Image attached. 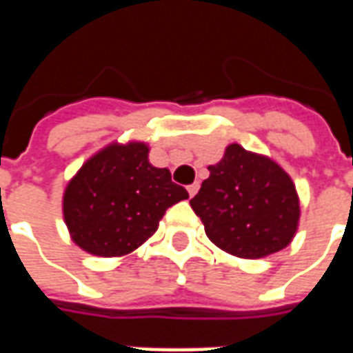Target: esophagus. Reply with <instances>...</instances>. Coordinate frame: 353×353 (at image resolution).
<instances>
[{"label": "esophagus", "instance_id": "34e87169", "mask_svg": "<svg viewBox=\"0 0 353 353\" xmlns=\"http://www.w3.org/2000/svg\"><path fill=\"white\" fill-rule=\"evenodd\" d=\"M199 189H200L199 181H194L192 185H189V187H187V191H189V196H194V194L199 192Z\"/></svg>", "mask_w": 353, "mask_h": 353}]
</instances>
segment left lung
Returning a JSON list of instances; mask_svg holds the SVG:
<instances>
[{
  "label": "left lung",
  "instance_id": "1",
  "mask_svg": "<svg viewBox=\"0 0 353 353\" xmlns=\"http://www.w3.org/2000/svg\"><path fill=\"white\" fill-rule=\"evenodd\" d=\"M208 170L210 177L191 208L217 248L242 259H261L291 244L301 206L295 183L280 164L230 143Z\"/></svg>",
  "mask_w": 353,
  "mask_h": 353
}]
</instances>
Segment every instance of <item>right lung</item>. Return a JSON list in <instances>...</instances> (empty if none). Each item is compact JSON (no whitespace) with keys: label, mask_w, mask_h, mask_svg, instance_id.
Wrapping results in <instances>:
<instances>
[{"label":"right lung","mask_w":353,"mask_h":353,"mask_svg":"<svg viewBox=\"0 0 353 353\" xmlns=\"http://www.w3.org/2000/svg\"><path fill=\"white\" fill-rule=\"evenodd\" d=\"M189 199L168 168H154L141 141L111 143L92 154L64 191L70 236L98 257L128 255L159 229L170 206Z\"/></svg>","instance_id":"right-lung-1"}]
</instances>
